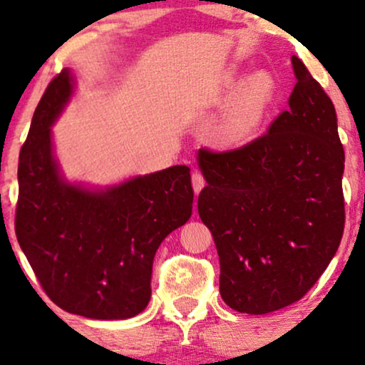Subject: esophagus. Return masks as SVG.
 I'll return each instance as SVG.
<instances>
[{"label": "esophagus", "mask_w": 365, "mask_h": 365, "mask_svg": "<svg viewBox=\"0 0 365 365\" xmlns=\"http://www.w3.org/2000/svg\"><path fill=\"white\" fill-rule=\"evenodd\" d=\"M204 185H206V180H204L202 173H200V171L195 170L194 173H192V187H194L195 194H199V192L204 188Z\"/></svg>", "instance_id": "obj_1"}]
</instances>
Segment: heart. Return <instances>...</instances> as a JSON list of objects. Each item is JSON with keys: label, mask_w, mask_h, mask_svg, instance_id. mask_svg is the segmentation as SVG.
Wrapping results in <instances>:
<instances>
[{"label": "heart", "mask_w": 365, "mask_h": 365, "mask_svg": "<svg viewBox=\"0 0 365 365\" xmlns=\"http://www.w3.org/2000/svg\"><path fill=\"white\" fill-rule=\"evenodd\" d=\"M276 96V81L266 70H259L240 81L230 77L225 87V99H232L225 120V133L230 139H244L261 127L264 116Z\"/></svg>", "instance_id": "1"}]
</instances>
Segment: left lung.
<instances>
[{
    "label": "left lung",
    "mask_w": 365,
    "mask_h": 365,
    "mask_svg": "<svg viewBox=\"0 0 365 365\" xmlns=\"http://www.w3.org/2000/svg\"><path fill=\"white\" fill-rule=\"evenodd\" d=\"M297 83L283 111L238 149H199L206 178L197 200L220 255L228 307L267 314L312 288L340 247L345 153L336 111L319 82L292 56Z\"/></svg>",
    "instance_id": "obj_1"
}]
</instances>
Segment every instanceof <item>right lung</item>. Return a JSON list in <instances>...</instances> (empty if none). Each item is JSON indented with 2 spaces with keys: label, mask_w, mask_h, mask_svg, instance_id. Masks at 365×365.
Listing matches in <instances>:
<instances>
[{
  "label": "right lung",
  "mask_w": 365,
  "mask_h": 365,
  "mask_svg": "<svg viewBox=\"0 0 365 365\" xmlns=\"http://www.w3.org/2000/svg\"><path fill=\"white\" fill-rule=\"evenodd\" d=\"M68 68L49 82L19 158L16 240L63 311L128 319L148 307L158 247L192 216L190 168L178 165L92 188L70 183L53 153L51 127L73 94Z\"/></svg>",
  "instance_id": "obj_1"
}]
</instances>
